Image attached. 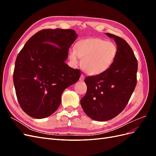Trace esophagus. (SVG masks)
I'll list each match as a JSON object with an SVG mask.
<instances>
[{
	"instance_id": "34e87169",
	"label": "esophagus",
	"mask_w": 156,
	"mask_h": 156,
	"mask_svg": "<svg viewBox=\"0 0 156 156\" xmlns=\"http://www.w3.org/2000/svg\"><path fill=\"white\" fill-rule=\"evenodd\" d=\"M84 75L82 74V75H81V77H80V79H79V81H84Z\"/></svg>"
}]
</instances>
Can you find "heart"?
I'll list each match as a JSON object with an SVG mask.
<instances>
[{"label": "heart", "mask_w": 156, "mask_h": 156, "mask_svg": "<svg viewBox=\"0 0 156 156\" xmlns=\"http://www.w3.org/2000/svg\"><path fill=\"white\" fill-rule=\"evenodd\" d=\"M118 53L116 45L112 41L90 37L78 41L75 51L69 52V58L76 64L79 58H83L81 67L90 75H97L105 72L115 62Z\"/></svg>", "instance_id": "obj_1"}]
</instances>
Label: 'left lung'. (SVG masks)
<instances>
[{"mask_svg": "<svg viewBox=\"0 0 156 156\" xmlns=\"http://www.w3.org/2000/svg\"><path fill=\"white\" fill-rule=\"evenodd\" d=\"M118 53L115 62L105 72L87 77V93L81 100L83 111L97 121L112 119L123 111L136 84L138 62L129 45L121 37L109 33Z\"/></svg>", "mask_w": 156, "mask_h": 156, "instance_id": "1", "label": "left lung"}]
</instances>
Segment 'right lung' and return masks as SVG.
Masks as SVG:
<instances>
[{"instance_id": "right-lung-1", "label": "right lung", "mask_w": 156, "mask_h": 156, "mask_svg": "<svg viewBox=\"0 0 156 156\" xmlns=\"http://www.w3.org/2000/svg\"><path fill=\"white\" fill-rule=\"evenodd\" d=\"M77 37L72 29H44L19 53L13 84L18 102L29 116L40 119L53 114L64 90L77 82L81 71L64 62Z\"/></svg>"}]
</instances>
